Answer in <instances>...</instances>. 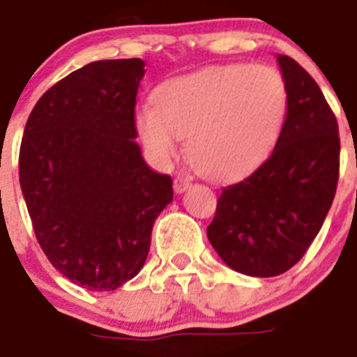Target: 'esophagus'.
Here are the masks:
<instances>
[{
  "instance_id": "1",
  "label": "esophagus",
  "mask_w": 357,
  "mask_h": 357,
  "mask_svg": "<svg viewBox=\"0 0 357 357\" xmlns=\"http://www.w3.org/2000/svg\"><path fill=\"white\" fill-rule=\"evenodd\" d=\"M192 185V181L188 178H176L174 179V192L176 194H181V192H185L186 188H188V186Z\"/></svg>"
}]
</instances>
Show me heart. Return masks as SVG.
Wrapping results in <instances>:
<instances>
[{"label": "heart", "mask_w": 357, "mask_h": 357, "mask_svg": "<svg viewBox=\"0 0 357 357\" xmlns=\"http://www.w3.org/2000/svg\"><path fill=\"white\" fill-rule=\"evenodd\" d=\"M287 83L271 66L229 63L162 83L155 105L135 112L140 140L167 162L188 137V158L208 178L229 181L256 171L274 149L287 114Z\"/></svg>", "instance_id": "1"}]
</instances>
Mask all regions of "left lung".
Listing matches in <instances>:
<instances>
[{
    "label": "left lung",
    "instance_id": "obj_1",
    "mask_svg": "<svg viewBox=\"0 0 357 357\" xmlns=\"http://www.w3.org/2000/svg\"><path fill=\"white\" fill-rule=\"evenodd\" d=\"M287 117L272 155L249 178L224 186L208 240L236 272L284 274L306 255L336 194L340 135L320 86L279 54Z\"/></svg>",
    "mask_w": 357,
    "mask_h": 357
}]
</instances>
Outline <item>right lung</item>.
<instances>
[{
	"label": "right lung",
	"mask_w": 357,
	"mask_h": 357,
	"mask_svg": "<svg viewBox=\"0 0 357 357\" xmlns=\"http://www.w3.org/2000/svg\"><path fill=\"white\" fill-rule=\"evenodd\" d=\"M146 62L99 60L37 101L19 151V183L51 265L89 290L133 279L153 224L172 201L171 176L140 155L135 105Z\"/></svg>",
	"instance_id": "1"
}]
</instances>
